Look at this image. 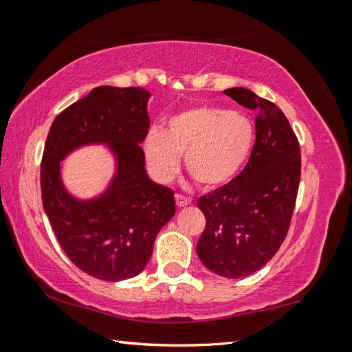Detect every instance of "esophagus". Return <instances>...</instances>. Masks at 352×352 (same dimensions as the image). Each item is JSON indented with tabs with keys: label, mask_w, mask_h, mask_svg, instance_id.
<instances>
[{
	"label": "esophagus",
	"mask_w": 352,
	"mask_h": 352,
	"mask_svg": "<svg viewBox=\"0 0 352 352\" xmlns=\"http://www.w3.org/2000/svg\"><path fill=\"white\" fill-rule=\"evenodd\" d=\"M189 201L190 200L188 197H184L183 194H175V204H177L178 208H183V206L189 205Z\"/></svg>",
	"instance_id": "1"
}]
</instances>
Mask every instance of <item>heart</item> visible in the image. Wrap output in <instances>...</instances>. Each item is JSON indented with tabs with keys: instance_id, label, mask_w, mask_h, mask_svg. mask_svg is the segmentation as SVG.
<instances>
[{
	"instance_id": "b5f03b06",
	"label": "heart",
	"mask_w": 352,
	"mask_h": 352,
	"mask_svg": "<svg viewBox=\"0 0 352 352\" xmlns=\"http://www.w3.org/2000/svg\"><path fill=\"white\" fill-rule=\"evenodd\" d=\"M254 144V126L247 115L220 107H190L172 116L164 132L151 130L144 140V158L158 182H169L180 166V155L194 182L204 188L226 184L248 162Z\"/></svg>"
}]
</instances>
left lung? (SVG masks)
<instances>
[{
	"instance_id": "left-lung-1",
	"label": "left lung",
	"mask_w": 352,
	"mask_h": 352,
	"mask_svg": "<svg viewBox=\"0 0 352 352\" xmlns=\"http://www.w3.org/2000/svg\"><path fill=\"white\" fill-rule=\"evenodd\" d=\"M223 93L256 111V140L241 174L199 197L206 225L197 254L216 275L243 278L264 267L287 236L301 178V152L278 105L247 88Z\"/></svg>"
}]
</instances>
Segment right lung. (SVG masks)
Here are the masks:
<instances>
[{"mask_svg":"<svg viewBox=\"0 0 352 352\" xmlns=\"http://www.w3.org/2000/svg\"><path fill=\"white\" fill-rule=\"evenodd\" d=\"M140 87H98L58 115L41 158V200L56 237L76 267L102 281L138 275L151 259L158 231L174 217V190L153 183L144 169L147 100ZM107 142L118 158L109 189L76 201L60 182V162L73 148Z\"/></svg>","mask_w":352,"mask_h":352,"instance_id":"1","label":"right lung"}]
</instances>
